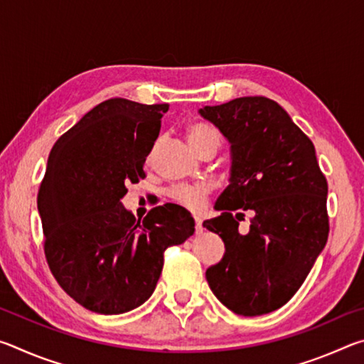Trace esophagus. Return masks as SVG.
I'll return each instance as SVG.
<instances>
[{
	"mask_svg": "<svg viewBox=\"0 0 364 364\" xmlns=\"http://www.w3.org/2000/svg\"><path fill=\"white\" fill-rule=\"evenodd\" d=\"M194 223H196V234H200L202 230H204V228H202L200 217H194Z\"/></svg>",
	"mask_w": 364,
	"mask_h": 364,
	"instance_id": "1",
	"label": "esophagus"
}]
</instances>
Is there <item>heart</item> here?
<instances>
[{
    "label": "heart",
    "instance_id": "obj_1",
    "mask_svg": "<svg viewBox=\"0 0 364 364\" xmlns=\"http://www.w3.org/2000/svg\"><path fill=\"white\" fill-rule=\"evenodd\" d=\"M188 139L191 146L196 149L212 144L218 149L220 146V134L213 127L207 125V123H194L188 130ZM208 193V188L205 184H184V186L171 188L168 196L171 200L176 204L189 208V210H199L204 205L205 197Z\"/></svg>",
    "mask_w": 364,
    "mask_h": 364
}]
</instances>
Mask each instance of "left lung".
Wrapping results in <instances>:
<instances>
[{"label":"left lung","mask_w":364,"mask_h":364,"mask_svg":"<svg viewBox=\"0 0 364 364\" xmlns=\"http://www.w3.org/2000/svg\"><path fill=\"white\" fill-rule=\"evenodd\" d=\"M199 114L231 144L230 184L215 202L221 215L204 221L226 250L207 282L237 315H267L292 299L324 249L328 181L310 138L273 100L236 97ZM239 208L255 215L245 235L232 217Z\"/></svg>","instance_id":"left-lung-1"}]
</instances>
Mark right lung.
Segmentation results:
<instances>
[{
    "instance_id": "add662e5",
    "label": "right lung",
    "mask_w": 364,
    "mask_h": 364,
    "mask_svg": "<svg viewBox=\"0 0 364 364\" xmlns=\"http://www.w3.org/2000/svg\"><path fill=\"white\" fill-rule=\"evenodd\" d=\"M168 104L114 97L85 114L53 146L38 191L45 255L59 286L101 315L134 310L151 297L164 252L194 232L180 205H159L136 220L122 204L144 162Z\"/></svg>"
}]
</instances>
